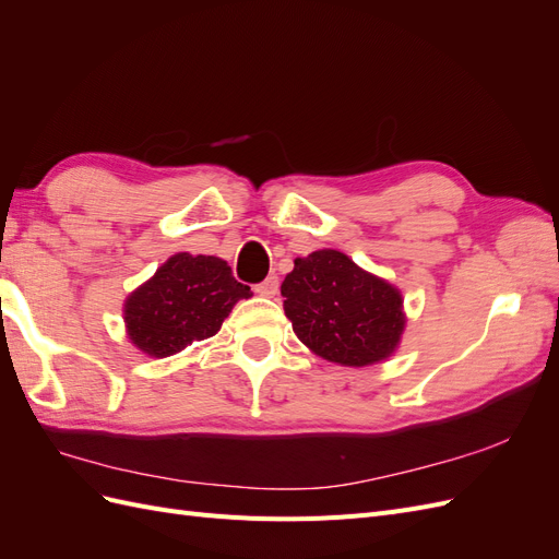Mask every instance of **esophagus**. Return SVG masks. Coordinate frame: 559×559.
Masks as SVG:
<instances>
[{
	"instance_id": "1",
	"label": "esophagus",
	"mask_w": 559,
	"mask_h": 559,
	"mask_svg": "<svg viewBox=\"0 0 559 559\" xmlns=\"http://www.w3.org/2000/svg\"><path fill=\"white\" fill-rule=\"evenodd\" d=\"M277 289H280V280L277 277H267L261 284L253 286V292H257L259 296H265V298L277 296Z\"/></svg>"
}]
</instances>
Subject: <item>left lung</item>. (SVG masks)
<instances>
[{"instance_id":"1","label":"left lung","mask_w":559,"mask_h":559,"mask_svg":"<svg viewBox=\"0 0 559 559\" xmlns=\"http://www.w3.org/2000/svg\"><path fill=\"white\" fill-rule=\"evenodd\" d=\"M282 296L298 341L331 364L373 366L401 345V292L343 251L319 249L296 259L282 282Z\"/></svg>"}]
</instances>
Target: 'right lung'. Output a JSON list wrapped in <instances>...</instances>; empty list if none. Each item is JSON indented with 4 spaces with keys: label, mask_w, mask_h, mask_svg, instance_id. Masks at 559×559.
Segmentation results:
<instances>
[{
    "label": "right lung",
    "mask_w": 559,
    "mask_h": 559,
    "mask_svg": "<svg viewBox=\"0 0 559 559\" xmlns=\"http://www.w3.org/2000/svg\"><path fill=\"white\" fill-rule=\"evenodd\" d=\"M249 296L224 259L179 251L126 298V333L146 357H173L212 337L235 302Z\"/></svg>",
    "instance_id": "right-lung-1"
}]
</instances>
